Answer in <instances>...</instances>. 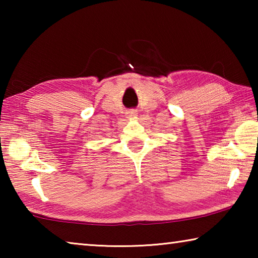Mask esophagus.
I'll return each mask as SVG.
<instances>
[{"instance_id": "1", "label": "esophagus", "mask_w": 258, "mask_h": 258, "mask_svg": "<svg viewBox=\"0 0 258 258\" xmlns=\"http://www.w3.org/2000/svg\"><path fill=\"white\" fill-rule=\"evenodd\" d=\"M127 115H128L130 117H134V116H137V111H134V110H132V111H130V112H127Z\"/></svg>"}]
</instances>
